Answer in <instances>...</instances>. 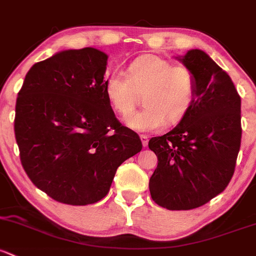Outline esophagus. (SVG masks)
Instances as JSON below:
<instances>
[{"label":"esophagus","instance_id":"34e87169","mask_svg":"<svg viewBox=\"0 0 256 256\" xmlns=\"http://www.w3.org/2000/svg\"><path fill=\"white\" fill-rule=\"evenodd\" d=\"M140 138H141L142 141V146L147 147V144H148V137L146 135H140Z\"/></svg>","mask_w":256,"mask_h":256}]
</instances>
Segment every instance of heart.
I'll use <instances>...</instances> for the list:
<instances>
[{"instance_id": "1", "label": "heart", "mask_w": 256, "mask_h": 256, "mask_svg": "<svg viewBox=\"0 0 256 256\" xmlns=\"http://www.w3.org/2000/svg\"><path fill=\"white\" fill-rule=\"evenodd\" d=\"M142 94L145 108L126 116L131 130L147 132L160 130L166 124L176 125L184 119L196 99V80L189 67L172 64L157 55H142L126 68V78L112 74L104 83V96L118 114H130L136 92Z\"/></svg>"}]
</instances>
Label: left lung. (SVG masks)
<instances>
[{"label":"left lung","instance_id":"8db88e82","mask_svg":"<svg viewBox=\"0 0 256 256\" xmlns=\"http://www.w3.org/2000/svg\"><path fill=\"white\" fill-rule=\"evenodd\" d=\"M195 74L196 99L186 116L163 136L152 137L158 166L150 179L157 205L192 210L227 188L240 148V96L227 72L202 50L176 58Z\"/></svg>","mask_w":256,"mask_h":256}]
</instances>
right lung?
<instances>
[{
	"label": "right lung",
	"mask_w": 256,
	"mask_h": 256,
	"mask_svg": "<svg viewBox=\"0 0 256 256\" xmlns=\"http://www.w3.org/2000/svg\"><path fill=\"white\" fill-rule=\"evenodd\" d=\"M108 55L94 48L58 51L32 66L16 103L20 162L38 189L84 206L109 192L116 169L142 150L104 96Z\"/></svg>",
	"instance_id": "add662e5"
}]
</instances>
